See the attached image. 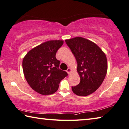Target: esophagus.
<instances>
[{
	"label": "esophagus",
	"mask_w": 129,
	"mask_h": 129,
	"mask_svg": "<svg viewBox=\"0 0 129 129\" xmlns=\"http://www.w3.org/2000/svg\"><path fill=\"white\" fill-rule=\"evenodd\" d=\"M66 71H67V73L69 74H70L71 73V69L70 68H68L66 70Z\"/></svg>",
	"instance_id": "34e87169"
}]
</instances>
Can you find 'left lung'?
<instances>
[{
	"instance_id": "obj_1",
	"label": "left lung",
	"mask_w": 129,
	"mask_h": 129,
	"mask_svg": "<svg viewBox=\"0 0 129 129\" xmlns=\"http://www.w3.org/2000/svg\"><path fill=\"white\" fill-rule=\"evenodd\" d=\"M78 63L77 72L80 83L72 87L73 92L78 96H87L98 89L106 77L107 60L105 52L99 46L82 37L66 39Z\"/></svg>"
}]
</instances>
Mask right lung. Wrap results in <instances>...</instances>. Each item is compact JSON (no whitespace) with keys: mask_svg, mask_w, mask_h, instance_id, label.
<instances>
[{"mask_svg":"<svg viewBox=\"0 0 129 129\" xmlns=\"http://www.w3.org/2000/svg\"><path fill=\"white\" fill-rule=\"evenodd\" d=\"M62 40L44 42L29 50L23 59L22 66L27 83L33 89L43 95L54 94L59 84L67 75L66 71L58 69L57 51L63 45Z\"/></svg>","mask_w":129,"mask_h":129,"instance_id":"right-lung-1","label":"right lung"}]
</instances>
